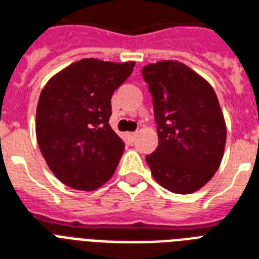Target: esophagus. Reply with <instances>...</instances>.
<instances>
[{
  "label": "esophagus",
  "instance_id": "34e87169",
  "mask_svg": "<svg viewBox=\"0 0 259 259\" xmlns=\"http://www.w3.org/2000/svg\"><path fill=\"white\" fill-rule=\"evenodd\" d=\"M127 137H129L132 141H133V140H136V137H137V133H134V132L133 133H129L127 134Z\"/></svg>",
  "mask_w": 259,
  "mask_h": 259
}]
</instances>
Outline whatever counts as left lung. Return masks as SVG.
<instances>
[{"label": "left lung", "mask_w": 259, "mask_h": 259, "mask_svg": "<svg viewBox=\"0 0 259 259\" xmlns=\"http://www.w3.org/2000/svg\"><path fill=\"white\" fill-rule=\"evenodd\" d=\"M153 96L159 145L147 156L155 181L177 194L200 190L220 167L227 126L214 90L179 61L143 68Z\"/></svg>", "instance_id": "1"}]
</instances>
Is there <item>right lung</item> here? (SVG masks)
Masks as SVG:
<instances>
[{
    "label": "right lung",
    "mask_w": 259,
    "mask_h": 259,
    "mask_svg": "<svg viewBox=\"0 0 259 259\" xmlns=\"http://www.w3.org/2000/svg\"><path fill=\"white\" fill-rule=\"evenodd\" d=\"M133 61L84 58L47 81L36 107V140L49 168L66 186L92 191L114 175L125 143L111 129V96Z\"/></svg>",
    "instance_id": "add662e5"
}]
</instances>
